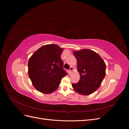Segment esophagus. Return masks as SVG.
Listing matches in <instances>:
<instances>
[{
	"label": "esophagus",
	"mask_w": 129,
	"mask_h": 129,
	"mask_svg": "<svg viewBox=\"0 0 129 129\" xmlns=\"http://www.w3.org/2000/svg\"><path fill=\"white\" fill-rule=\"evenodd\" d=\"M73 70H74L73 67H72V66H71V67H70V69H69V73H72V72L73 71Z\"/></svg>",
	"instance_id": "1"
}]
</instances>
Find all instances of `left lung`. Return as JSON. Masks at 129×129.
Segmentation results:
<instances>
[{"label": "left lung", "mask_w": 129, "mask_h": 129, "mask_svg": "<svg viewBox=\"0 0 129 129\" xmlns=\"http://www.w3.org/2000/svg\"><path fill=\"white\" fill-rule=\"evenodd\" d=\"M77 60V68L80 80L72 83L74 90L82 95H89L98 89L105 76L104 60L93 50L84 49L73 52Z\"/></svg>", "instance_id": "8db88e82"}]
</instances>
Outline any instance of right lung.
Masks as SVG:
<instances>
[{"label":"right lung","instance_id":"1","mask_svg":"<svg viewBox=\"0 0 129 129\" xmlns=\"http://www.w3.org/2000/svg\"><path fill=\"white\" fill-rule=\"evenodd\" d=\"M63 49L54 44L46 45L35 52L28 62V74L34 88L48 94L58 88L67 73L61 58Z\"/></svg>","mask_w":129,"mask_h":129}]
</instances>
